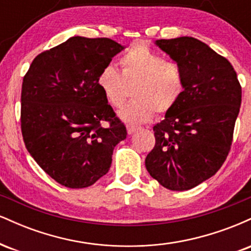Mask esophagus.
Masks as SVG:
<instances>
[{
  "mask_svg": "<svg viewBox=\"0 0 251 251\" xmlns=\"http://www.w3.org/2000/svg\"><path fill=\"white\" fill-rule=\"evenodd\" d=\"M126 127H127V132H128V134H132V133H134L135 131H138V129H140V126H135V125H128L126 126Z\"/></svg>",
  "mask_w": 251,
  "mask_h": 251,
  "instance_id": "esophagus-1",
  "label": "esophagus"
}]
</instances>
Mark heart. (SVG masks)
<instances>
[{"instance_id": "b5f03b06", "label": "heart", "mask_w": 251, "mask_h": 251, "mask_svg": "<svg viewBox=\"0 0 251 251\" xmlns=\"http://www.w3.org/2000/svg\"><path fill=\"white\" fill-rule=\"evenodd\" d=\"M122 72L108 65L98 76V87L112 107H120L134 86L135 99L120 109L118 116L127 123H145L165 114L179 101L185 80L179 63L166 61L145 45H134L119 60Z\"/></svg>"}]
</instances>
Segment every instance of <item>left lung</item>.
Masks as SVG:
<instances>
[{
    "label": "left lung",
    "mask_w": 251,
    "mask_h": 251,
    "mask_svg": "<svg viewBox=\"0 0 251 251\" xmlns=\"http://www.w3.org/2000/svg\"><path fill=\"white\" fill-rule=\"evenodd\" d=\"M155 45L183 70L179 101L154 125L155 145L146 170L164 188L184 191L212 177L230 151L242 89L226 57L190 36Z\"/></svg>",
    "instance_id": "8db88e82"
}]
</instances>
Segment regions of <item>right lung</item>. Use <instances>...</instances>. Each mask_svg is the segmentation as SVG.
<instances>
[{
    "instance_id": "1",
    "label": "right lung",
    "mask_w": 251,
    "mask_h": 251,
    "mask_svg": "<svg viewBox=\"0 0 251 251\" xmlns=\"http://www.w3.org/2000/svg\"><path fill=\"white\" fill-rule=\"evenodd\" d=\"M124 48L107 37L73 36L39 54L24 77L25 145L40 168L63 186L93 185L107 174L114 148L127 135L97 82Z\"/></svg>"
}]
</instances>
